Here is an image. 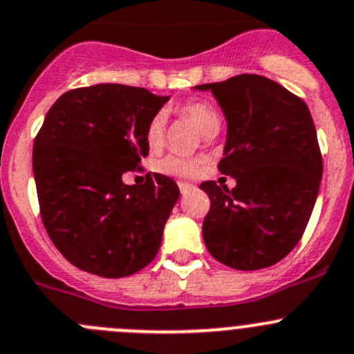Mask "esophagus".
Masks as SVG:
<instances>
[{"label":"esophagus","mask_w":354,"mask_h":354,"mask_svg":"<svg viewBox=\"0 0 354 354\" xmlns=\"http://www.w3.org/2000/svg\"><path fill=\"white\" fill-rule=\"evenodd\" d=\"M178 187H180L181 194H187V192L190 190V188H194V185L187 183V181H180V183H178Z\"/></svg>","instance_id":"esophagus-1"}]
</instances>
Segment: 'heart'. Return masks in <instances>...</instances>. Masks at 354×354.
Instances as JSON below:
<instances>
[{
    "instance_id": "1",
    "label": "heart",
    "mask_w": 354,
    "mask_h": 354,
    "mask_svg": "<svg viewBox=\"0 0 354 354\" xmlns=\"http://www.w3.org/2000/svg\"><path fill=\"white\" fill-rule=\"evenodd\" d=\"M178 112L187 119H190L204 136L218 133L219 114L207 102H187L181 107H178ZM164 131H166V118H164V114H156L150 119L145 129V140L150 149H159L162 145ZM157 171L162 174H171V176L192 178L198 173V162L195 159H190V157L171 153V156H166L157 162Z\"/></svg>"
}]
</instances>
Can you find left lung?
<instances>
[{
    "label": "left lung",
    "mask_w": 354,
    "mask_h": 354,
    "mask_svg": "<svg viewBox=\"0 0 354 354\" xmlns=\"http://www.w3.org/2000/svg\"><path fill=\"white\" fill-rule=\"evenodd\" d=\"M211 91L228 131L218 167L235 188L204 181L211 198L202 235L214 259L250 272L279 263L306 230L320 190L317 129L308 105L257 74L198 84Z\"/></svg>",
    "instance_id": "8db88e82"
}]
</instances>
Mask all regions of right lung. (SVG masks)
I'll return each mask as SVG.
<instances>
[{
	"label": "right lung",
	"mask_w": 354,
	"mask_h": 354,
	"mask_svg": "<svg viewBox=\"0 0 354 354\" xmlns=\"http://www.w3.org/2000/svg\"><path fill=\"white\" fill-rule=\"evenodd\" d=\"M169 97L95 84L62 95L34 140L32 169L43 225L62 256L107 279L152 263L180 198L169 176L122 183L149 156L145 129Z\"/></svg>",
	"instance_id": "obj_1"
}]
</instances>
